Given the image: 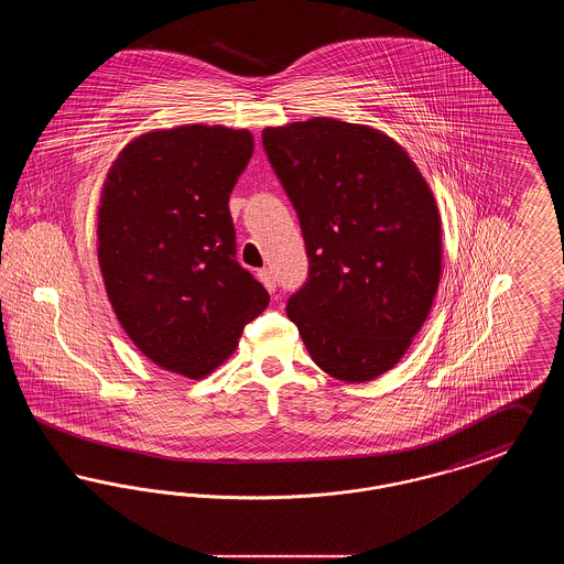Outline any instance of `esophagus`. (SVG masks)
<instances>
[{"instance_id": "esophagus-1", "label": "esophagus", "mask_w": 564, "mask_h": 564, "mask_svg": "<svg viewBox=\"0 0 564 564\" xmlns=\"http://www.w3.org/2000/svg\"><path fill=\"white\" fill-rule=\"evenodd\" d=\"M258 279H260V283L269 290L270 294L276 290V279H274V274H272V270L262 269L258 270Z\"/></svg>"}]
</instances>
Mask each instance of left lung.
<instances>
[{
    "label": "left lung",
    "instance_id": "left-lung-1",
    "mask_svg": "<svg viewBox=\"0 0 564 564\" xmlns=\"http://www.w3.org/2000/svg\"><path fill=\"white\" fill-rule=\"evenodd\" d=\"M262 143L300 219L308 279L288 302L313 361L338 380L391 370L430 315L442 219L419 166L389 134L313 118Z\"/></svg>",
    "mask_w": 564,
    "mask_h": 564
}]
</instances>
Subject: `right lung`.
I'll return each instance as SVG.
<instances>
[{"label":"right lung","instance_id":"add662e5","mask_svg":"<svg viewBox=\"0 0 564 564\" xmlns=\"http://www.w3.org/2000/svg\"><path fill=\"white\" fill-rule=\"evenodd\" d=\"M251 154L245 129L186 124L139 134L109 169L97 215L106 292L134 347L169 372L212 375L269 306L237 262L228 209Z\"/></svg>","mask_w":564,"mask_h":564}]
</instances>
